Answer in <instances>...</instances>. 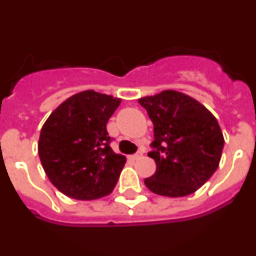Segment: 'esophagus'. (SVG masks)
I'll return each instance as SVG.
<instances>
[{
	"label": "esophagus",
	"instance_id": "obj_1",
	"mask_svg": "<svg viewBox=\"0 0 256 256\" xmlns=\"http://www.w3.org/2000/svg\"><path fill=\"white\" fill-rule=\"evenodd\" d=\"M141 156H142V152H141V151H138V152H136V154H133V155H130V158L132 160H137V159H140Z\"/></svg>",
	"mask_w": 256,
	"mask_h": 256
}]
</instances>
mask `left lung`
<instances>
[{
  "instance_id": "1",
  "label": "left lung",
  "mask_w": 256,
  "mask_h": 256,
  "mask_svg": "<svg viewBox=\"0 0 256 256\" xmlns=\"http://www.w3.org/2000/svg\"><path fill=\"white\" fill-rule=\"evenodd\" d=\"M154 123L156 172L144 180L154 194L180 198L200 188L218 168L224 138L214 115L192 97L162 91L140 98Z\"/></svg>"
}]
</instances>
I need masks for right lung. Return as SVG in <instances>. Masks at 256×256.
<instances>
[{
	"instance_id": "obj_1",
	"label": "right lung",
	"mask_w": 256,
	"mask_h": 256,
	"mask_svg": "<svg viewBox=\"0 0 256 256\" xmlns=\"http://www.w3.org/2000/svg\"><path fill=\"white\" fill-rule=\"evenodd\" d=\"M120 98L92 90L61 104L42 126L38 155L51 183L76 200H94L114 190L126 156L110 148L106 124Z\"/></svg>"
}]
</instances>
